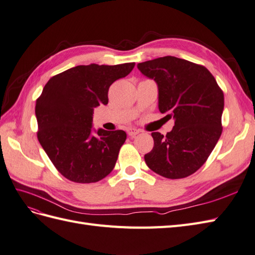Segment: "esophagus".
<instances>
[{"label":"esophagus","instance_id":"1","mask_svg":"<svg viewBox=\"0 0 255 255\" xmlns=\"http://www.w3.org/2000/svg\"><path fill=\"white\" fill-rule=\"evenodd\" d=\"M141 132V130L140 129H136V128H129L128 130H127V133L130 135V136H134V135H136L138 133H140Z\"/></svg>","mask_w":255,"mask_h":255}]
</instances>
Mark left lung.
<instances>
[{
	"label": "left lung",
	"instance_id": "left-lung-1",
	"mask_svg": "<svg viewBox=\"0 0 255 255\" xmlns=\"http://www.w3.org/2000/svg\"><path fill=\"white\" fill-rule=\"evenodd\" d=\"M158 88V109L174 120L164 136L152 132L154 147L144 155L147 167L167 179H182L205 164L222 133L224 95L202 65L166 56L136 64Z\"/></svg>",
	"mask_w": 255,
	"mask_h": 255
}]
</instances>
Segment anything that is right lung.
<instances>
[{"instance_id": "add662e5", "label": "right lung", "mask_w": 255, "mask_h": 255, "mask_svg": "<svg viewBox=\"0 0 255 255\" xmlns=\"http://www.w3.org/2000/svg\"><path fill=\"white\" fill-rule=\"evenodd\" d=\"M134 62L77 65L53 76L36 100L37 139L64 178L94 183L113 170L127 134L93 128L95 108L109 102L108 91L127 76Z\"/></svg>"}]
</instances>
